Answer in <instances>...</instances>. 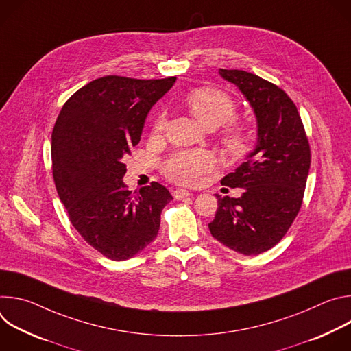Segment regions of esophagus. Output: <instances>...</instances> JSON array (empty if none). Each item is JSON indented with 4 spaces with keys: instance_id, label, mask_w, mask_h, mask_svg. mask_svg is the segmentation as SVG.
Returning a JSON list of instances; mask_svg holds the SVG:
<instances>
[{
    "instance_id": "esophagus-1",
    "label": "esophagus",
    "mask_w": 351,
    "mask_h": 351,
    "mask_svg": "<svg viewBox=\"0 0 351 351\" xmlns=\"http://www.w3.org/2000/svg\"><path fill=\"white\" fill-rule=\"evenodd\" d=\"M190 195V191H187V190H184V189H176L175 191H173V197L176 198V199H184V198H187Z\"/></svg>"
}]
</instances>
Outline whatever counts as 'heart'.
Wrapping results in <instances>:
<instances>
[{"label":"heart","mask_w":351,"mask_h":351,"mask_svg":"<svg viewBox=\"0 0 351 351\" xmlns=\"http://www.w3.org/2000/svg\"><path fill=\"white\" fill-rule=\"evenodd\" d=\"M184 106L199 123L208 129H215L228 123L222 133V144L229 156L233 158H243L252 152V130L243 123L232 122L237 115V104L232 95L218 88L202 87L186 94ZM165 125L167 114L165 111H160L154 119V133L162 132ZM215 164V156L207 149L179 152L164 162V173L175 183L194 186L202 182L204 175L214 169Z\"/></svg>","instance_id":"b5f03b06"}]
</instances>
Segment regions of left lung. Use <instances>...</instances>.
Masks as SVG:
<instances>
[{
	"label": "left lung",
	"mask_w": 351,
	"mask_h": 351,
	"mask_svg": "<svg viewBox=\"0 0 351 351\" xmlns=\"http://www.w3.org/2000/svg\"><path fill=\"white\" fill-rule=\"evenodd\" d=\"M252 104L258 123L254 152L221 183L243 187L239 198H218L211 234L244 256H257L278 244L303 204L311 148L302 118L279 86L245 71L219 69Z\"/></svg>",
	"instance_id": "obj_1"
}]
</instances>
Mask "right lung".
<instances>
[{
  "label": "right lung",
  "instance_id": "right-lung-1",
  "mask_svg": "<svg viewBox=\"0 0 351 351\" xmlns=\"http://www.w3.org/2000/svg\"><path fill=\"white\" fill-rule=\"evenodd\" d=\"M176 76L98 77L61 108L51 134L53 178L79 234L110 260H128L152 243L169 190L152 182L132 193L122 158L138 144L145 117Z\"/></svg>",
  "mask_w": 351,
  "mask_h": 351
}]
</instances>
